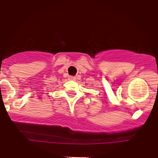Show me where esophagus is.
<instances>
[{"mask_svg":"<svg viewBox=\"0 0 158 158\" xmlns=\"http://www.w3.org/2000/svg\"><path fill=\"white\" fill-rule=\"evenodd\" d=\"M69 80H71V81H74L75 79H76V77H75L74 76H69Z\"/></svg>","mask_w":158,"mask_h":158,"instance_id":"obj_1","label":"esophagus"}]
</instances>
